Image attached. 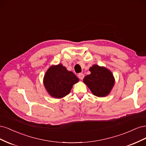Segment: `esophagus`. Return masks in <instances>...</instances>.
Here are the masks:
<instances>
[{"label": "esophagus", "instance_id": "esophagus-1", "mask_svg": "<svg viewBox=\"0 0 146 146\" xmlns=\"http://www.w3.org/2000/svg\"><path fill=\"white\" fill-rule=\"evenodd\" d=\"M84 77H85V75H84L83 73H79L78 74V77L80 79V80H83Z\"/></svg>", "mask_w": 146, "mask_h": 146}]
</instances>
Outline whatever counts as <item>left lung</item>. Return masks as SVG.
<instances>
[{
    "instance_id": "8db88e82",
    "label": "left lung",
    "mask_w": 146,
    "mask_h": 146,
    "mask_svg": "<svg viewBox=\"0 0 146 146\" xmlns=\"http://www.w3.org/2000/svg\"><path fill=\"white\" fill-rule=\"evenodd\" d=\"M91 74L83 78V82L89 87L94 95L98 97L107 96L114 84L112 73L107 68L94 65L90 68Z\"/></svg>"
}]
</instances>
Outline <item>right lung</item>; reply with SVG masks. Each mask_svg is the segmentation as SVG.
I'll return each mask as SVG.
<instances>
[{"label":"right lung","mask_w":146,"mask_h":146,"mask_svg":"<svg viewBox=\"0 0 146 146\" xmlns=\"http://www.w3.org/2000/svg\"><path fill=\"white\" fill-rule=\"evenodd\" d=\"M78 82V78L76 75L68 71L61 64L51 66L44 77L46 90L55 98H61L68 95L74 84Z\"/></svg>","instance_id":"1"}]
</instances>
